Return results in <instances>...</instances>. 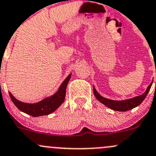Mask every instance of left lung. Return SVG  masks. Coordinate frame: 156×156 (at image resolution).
Masks as SVG:
<instances>
[{
    "mask_svg": "<svg viewBox=\"0 0 156 156\" xmlns=\"http://www.w3.org/2000/svg\"><path fill=\"white\" fill-rule=\"evenodd\" d=\"M152 84V83L149 85V87H147V90L142 95L138 96H136V97L132 98V99H126V100H122V101H115V100H111L106 99V98L102 97L101 96H100V94L96 90L95 87H93V93H94L95 96L101 103H102L103 105H105V106H107L111 109L114 110V111H129V110L132 109V108L137 107L138 106L142 101H144V99L146 98L147 95L148 94L149 91H150V88Z\"/></svg>",
    "mask_w": 156,
    "mask_h": 156,
    "instance_id": "1",
    "label": "left lung"
}]
</instances>
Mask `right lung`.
Instances as JSON below:
<instances>
[{
  "label": "right lung",
  "mask_w": 156,
  "mask_h": 156,
  "mask_svg": "<svg viewBox=\"0 0 156 156\" xmlns=\"http://www.w3.org/2000/svg\"><path fill=\"white\" fill-rule=\"evenodd\" d=\"M70 78H71V74L69 75L68 77L61 83L58 91L55 94L37 103L28 104V103L22 102L16 99L10 93H9V96L15 105L22 112L26 113L32 117L48 115L57 110L64 101L66 90L67 83L69 81Z\"/></svg>",
  "instance_id": "1"
}]
</instances>
